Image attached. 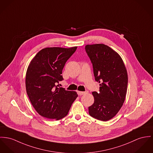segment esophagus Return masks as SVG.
<instances>
[{"instance_id":"esophagus-1","label":"esophagus","mask_w":153,"mask_h":153,"mask_svg":"<svg viewBox=\"0 0 153 153\" xmlns=\"http://www.w3.org/2000/svg\"><path fill=\"white\" fill-rule=\"evenodd\" d=\"M87 92L86 91H78V94L81 95H84V94H87Z\"/></svg>"}]
</instances>
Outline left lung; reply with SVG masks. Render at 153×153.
Listing matches in <instances>:
<instances>
[{"label":"left lung","instance_id":"1","mask_svg":"<svg viewBox=\"0 0 153 153\" xmlns=\"http://www.w3.org/2000/svg\"><path fill=\"white\" fill-rule=\"evenodd\" d=\"M100 92L92 93L94 104L88 107L90 116L107 121L114 118L123 105L127 93L128 77L123 61L117 52L102 44L87 45Z\"/></svg>","mask_w":153,"mask_h":153}]
</instances>
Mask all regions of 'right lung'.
<instances>
[{"mask_svg":"<svg viewBox=\"0 0 153 153\" xmlns=\"http://www.w3.org/2000/svg\"><path fill=\"white\" fill-rule=\"evenodd\" d=\"M77 48H45L30 62L25 76L26 91L41 116L56 120L65 117L78 97L76 91L57 85L63 79L62 70Z\"/></svg>","mask_w":153,"mask_h":153,"instance_id":"add662e5","label":"right lung"}]
</instances>
